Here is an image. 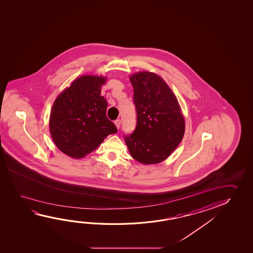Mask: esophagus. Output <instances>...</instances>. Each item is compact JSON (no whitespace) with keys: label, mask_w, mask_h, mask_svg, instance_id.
<instances>
[{"label":"esophagus","mask_w":253,"mask_h":253,"mask_svg":"<svg viewBox=\"0 0 253 253\" xmlns=\"http://www.w3.org/2000/svg\"><path fill=\"white\" fill-rule=\"evenodd\" d=\"M115 125H116V128H119L121 126V120L120 119H117V120L115 121Z\"/></svg>","instance_id":"1"}]
</instances>
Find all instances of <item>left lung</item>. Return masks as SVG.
Instances as JSON below:
<instances>
[{"instance_id":"8db88e82","label":"left lung","mask_w":253,"mask_h":253,"mask_svg":"<svg viewBox=\"0 0 253 253\" xmlns=\"http://www.w3.org/2000/svg\"><path fill=\"white\" fill-rule=\"evenodd\" d=\"M137 125L125 140L133 159L143 164L163 162L182 141L185 123L177 99L163 79L153 72L130 76Z\"/></svg>"}]
</instances>
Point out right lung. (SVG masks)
Listing matches in <instances>:
<instances>
[{"label":"right lung","mask_w":253,"mask_h":253,"mask_svg":"<svg viewBox=\"0 0 253 253\" xmlns=\"http://www.w3.org/2000/svg\"><path fill=\"white\" fill-rule=\"evenodd\" d=\"M106 78L85 75L72 82L54 100L49 118L54 144L68 156L91 153L109 134L117 132L107 117L108 102L100 96Z\"/></svg>","instance_id":"add662e5"}]
</instances>
